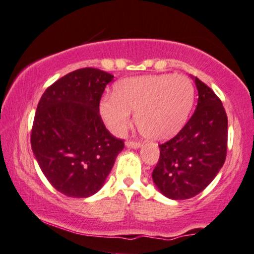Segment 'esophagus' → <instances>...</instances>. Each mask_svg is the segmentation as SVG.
Listing matches in <instances>:
<instances>
[{"instance_id":"1","label":"esophagus","mask_w":254,"mask_h":254,"mask_svg":"<svg viewBox=\"0 0 254 254\" xmlns=\"http://www.w3.org/2000/svg\"><path fill=\"white\" fill-rule=\"evenodd\" d=\"M125 146L129 147V148H139V147H141V144L137 143V141L129 140V141H127V143H125Z\"/></svg>"}]
</instances>
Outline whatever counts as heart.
Here are the masks:
<instances>
[{
  "instance_id": "b5f03b06",
  "label": "heart",
  "mask_w": 254,
  "mask_h": 254,
  "mask_svg": "<svg viewBox=\"0 0 254 254\" xmlns=\"http://www.w3.org/2000/svg\"><path fill=\"white\" fill-rule=\"evenodd\" d=\"M191 81L180 74L143 75L115 84L114 95L100 101L104 125L114 136H123L131 125V113L138 130L150 140H165L177 134L187 122L194 104Z\"/></svg>"
}]
</instances>
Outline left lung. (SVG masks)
I'll use <instances>...</instances> for the list:
<instances>
[{
	"mask_svg": "<svg viewBox=\"0 0 254 254\" xmlns=\"http://www.w3.org/2000/svg\"><path fill=\"white\" fill-rule=\"evenodd\" d=\"M196 110L174 138L159 145L152 173L159 191L171 200H187L203 190L223 167L228 143V117L217 95L197 77Z\"/></svg>",
	"mask_w": 254,
	"mask_h": 254,
	"instance_id": "obj_1",
	"label": "left lung"
}]
</instances>
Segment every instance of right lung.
Wrapping results in <instances>:
<instances>
[{
  "label": "right lung",
  "mask_w": 254,
  "mask_h": 254,
  "mask_svg": "<svg viewBox=\"0 0 254 254\" xmlns=\"http://www.w3.org/2000/svg\"><path fill=\"white\" fill-rule=\"evenodd\" d=\"M114 75L97 68L76 69L43 94L31 132L40 170L57 190L89 197L103 187L124 148L104 127L99 106Z\"/></svg>",
  "instance_id": "add662e5"
}]
</instances>
